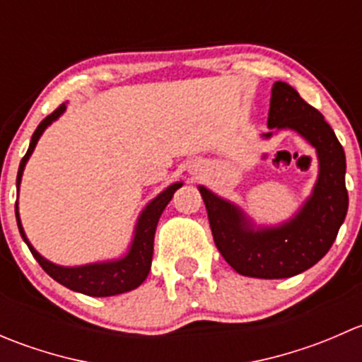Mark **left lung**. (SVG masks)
<instances>
[{
	"instance_id": "left-lung-1",
	"label": "left lung",
	"mask_w": 362,
	"mask_h": 362,
	"mask_svg": "<svg viewBox=\"0 0 362 362\" xmlns=\"http://www.w3.org/2000/svg\"><path fill=\"white\" fill-rule=\"evenodd\" d=\"M269 129H293L319 158V178L312 196L291 221L254 229L236 204L199 185L211 235L233 269L254 279H289L319 262L337 240L349 210L345 152L319 110L286 82H275L268 113ZM273 133L262 134L269 138Z\"/></svg>"
}]
</instances>
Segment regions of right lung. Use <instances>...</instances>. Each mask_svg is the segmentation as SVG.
I'll return each instance as SVG.
<instances>
[{"instance_id":"right-lung-1","label":"right lung","mask_w":362,"mask_h":362,"mask_svg":"<svg viewBox=\"0 0 362 362\" xmlns=\"http://www.w3.org/2000/svg\"><path fill=\"white\" fill-rule=\"evenodd\" d=\"M64 110H66V105L63 103L61 107H57L56 110L50 113V115H47L45 119L40 122V126L36 127L35 133H33L28 152H25V156L19 164L17 189H19L21 185V178H23L25 163H28L29 156L35 151L42 133L47 129V126H50V124L54 122V120L59 119ZM178 187H182V182L171 184L170 187H166L160 192L158 198H154L147 206H145V210L140 214V218H138L136 228H134V236L133 242H131L129 252H127L124 257L115 259V261L94 262V264L75 266V268L57 266L54 264V262L47 261L45 257H42L38 252L33 249L29 240L25 238V233L19 218V208H17L16 204L17 226H19L21 236H23L24 242L28 243L33 257H35L36 261H38V264L45 269L47 275L52 276V279L56 280V282H59L61 286L68 287V289L75 291V293L94 296V298H107V296L122 294L127 293V291L136 289V287L141 286L144 280L147 279L148 272H151L152 254H154V235L156 228H158L159 217L160 214H163L164 208H166V204L171 202V198H173L175 191H177Z\"/></svg>"}]
</instances>
